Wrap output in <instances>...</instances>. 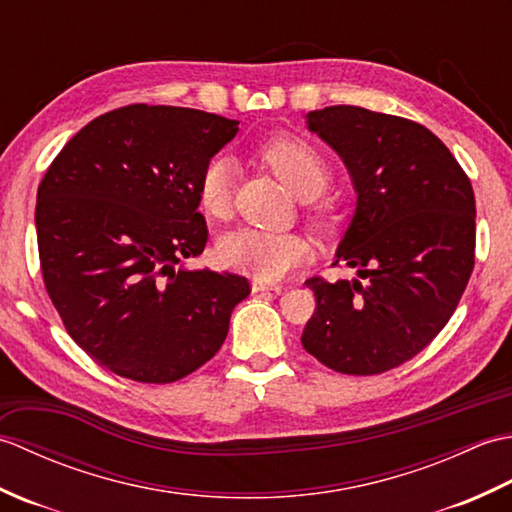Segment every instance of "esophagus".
I'll return each instance as SVG.
<instances>
[{
	"instance_id": "1",
	"label": "esophagus",
	"mask_w": 512,
	"mask_h": 512,
	"mask_svg": "<svg viewBox=\"0 0 512 512\" xmlns=\"http://www.w3.org/2000/svg\"><path fill=\"white\" fill-rule=\"evenodd\" d=\"M250 290H253V292H264V290H275V292H279V290H281V286H277V284H268V281L253 279V284H250Z\"/></svg>"
}]
</instances>
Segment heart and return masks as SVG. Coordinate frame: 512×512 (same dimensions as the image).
<instances>
[{"mask_svg": "<svg viewBox=\"0 0 512 512\" xmlns=\"http://www.w3.org/2000/svg\"><path fill=\"white\" fill-rule=\"evenodd\" d=\"M266 165L297 195L299 200H314L328 187L330 171L325 160L303 140L277 138L262 151ZM235 167L231 160L215 158L206 165L198 180V204L204 215L226 220L233 213ZM314 220L330 222V211L317 206ZM310 257L306 237L288 231L264 228H237L217 242V259L231 270L259 281H279Z\"/></svg>", "mask_w": 512, "mask_h": 512, "instance_id": "obj_1", "label": "heart"}]
</instances>
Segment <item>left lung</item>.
Masks as SVG:
<instances>
[{"mask_svg": "<svg viewBox=\"0 0 512 512\" xmlns=\"http://www.w3.org/2000/svg\"><path fill=\"white\" fill-rule=\"evenodd\" d=\"M350 173L352 220L336 264L352 281L306 286L301 343L325 367L372 376L422 352L449 323L475 264V195L442 140L407 118L332 105L306 116Z\"/></svg>", "mask_w": 512, "mask_h": 512, "instance_id": "8db88e82", "label": "left lung"}]
</instances>
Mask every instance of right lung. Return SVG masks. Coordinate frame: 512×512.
<instances>
[{
  "instance_id": "right-lung-1",
  "label": "right lung",
  "mask_w": 512,
  "mask_h": 512,
  "mask_svg": "<svg viewBox=\"0 0 512 512\" xmlns=\"http://www.w3.org/2000/svg\"><path fill=\"white\" fill-rule=\"evenodd\" d=\"M237 121L189 107L127 105L85 125L37 191L46 290L65 330L110 372L173 383L220 350L246 277L187 268L209 239L202 169Z\"/></svg>"
}]
</instances>
